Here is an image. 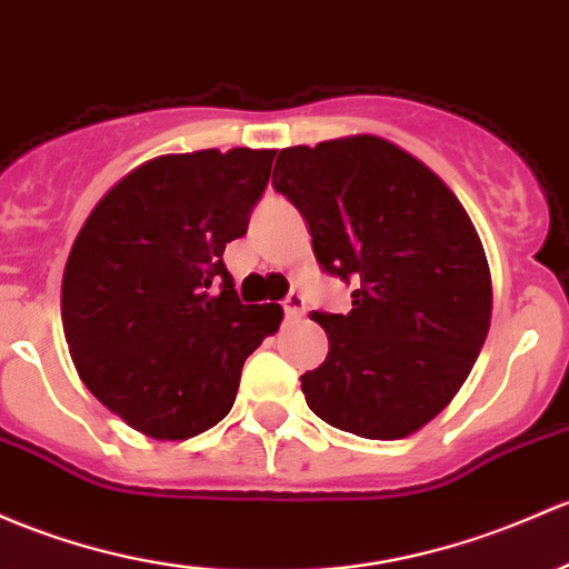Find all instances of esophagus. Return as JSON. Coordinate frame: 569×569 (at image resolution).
Listing matches in <instances>:
<instances>
[{"instance_id":"esophagus-1","label":"esophagus","mask_w":569,"mask_h":569,"mask_svg":"<svg viewBox=\"0 0 569 569\" xmlns=\"http://www.w3.org/2000/svg\"><path fill=\"white\" fill-rule=\"evenodd\" d=\"M305 308H308V305H305V297L302 295H289V297H286L283 310H286V316H289V319H300V316H305Z\"/></svg>"}]
</instances>
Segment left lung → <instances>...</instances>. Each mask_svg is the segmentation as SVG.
I'll return each mask as SVG.
<instances>
[{
  "instance_id": "1",
  "label": "left lung",
  "mask_w": 569,
  "mask_h": 569,
  "mask_svg": "<svg viewBox=\"0 0 569 569\" xmlns=\"http://www.w3.org/2000/svg\"><path fill=\"white\" fill-rule=\"evenodd\" d=\"M272 184L308 220L316 261L357 286L319 313L330 355L302 376L310 411L362 439H403L463 387L493 289L475 223L422 160L379 136L280 149Z\"/></svg>"
}]
</instances>
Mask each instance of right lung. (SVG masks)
Segmentation results:
<instances>
[{"label": "right lung", "mask_w": 569, "mask_h": 569, "mask_svg": "<svg viewBox=\"0 0 569 569\" xmlns=\"http://www.w3.org/2000/svg\"><path fill=\"white\" fill-rule=\"evenodd\" d=\"M272 158L237 147L147 160L98 201L70 248V357L87 390L143 436L182 441L218 426L244 360L278 332L283 308L239 302L223 264Z\"/></svg>", "instance_id": "right-lung-1"}]
</instances>
